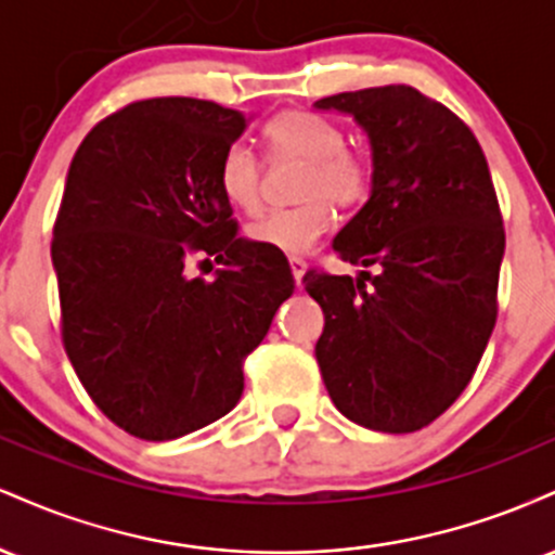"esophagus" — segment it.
I'll list each match as a JSON object with an SVG mask.
<instances>
[{
  "mask_svg": "<svg viewBox=\"0 0 555 555\" xmlns=\"http://www.w3.org/2000/svg\"><path fill=\"white\" fill-rule=\"evenodd\" d=\"M289 269H292V276H295V282L302 284V276H305V271H308V263H305L302 258H289Z\"/></svg>",
  "mask_w": 555,
  "mask_h": 555,
  "instance_id": "esophagus-1",
  "label": "esophagus"
}]
</instances>
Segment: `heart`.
<instances>
[{"mask_svg":"<svg viewBox=\"0 0 555 555\" xmlns=\"http://www.w3.org/2000/svg\"><path fill=\"white\" fill-rule=\"evenodd\" d=\"M271 156L305 162L299 175V206L279 208L247 227V240L271 250L308 253L334 224L336 206H358L371 188L365 158L344 149L339 125L313 112H282L263 127ZM219 190L229 206L245 214L260 208V162L245 143L229 145L219 162Z\"/></svg>","mask_w":555,"mask_h":555,"instance_id":"1","label":"heart"}]
</instances>
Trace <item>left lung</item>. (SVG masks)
<instances>
[{"label": "left lung", "mask_w": 555, "mask_h": 555, "mask_svg": "<svg viewBox=\"0 0 555 555\" xmlns=\"http://www.w3.org/2000/svg\"><path fill=\"white\" fill-rule=\"evenodd\" d=\"M371 140V197L334 237L371 276L305 273L323 308L315 344L336 410L362 428L412 433L467 388L495 326L506 247L486 154L467 125L410 86L336 93Z\"/></svg>", "instance_id": "left-lung-1"}]
</instances>
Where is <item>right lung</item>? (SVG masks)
<instances>
[{
  "mask_svg": "<svg viewBox=\"0 0 555 555\" xmlns=\"http://www.w3.org/2000/svg\"><path fill=\"white\" fill-rule=\"evenodd\" d=\"M247 122L214 101H135L69 164L52 242L62 339L95 406L143 441L232 412L242 360L295 292L284 253L237 237L219 190ZM193 251L222 263L211 283L183 273Z\"/></svg>",
  "mask_w": 555,
  "mask_h": 555,
  "instance_id": "obj_1",
  "label": "right lung"
}]
</instances>
